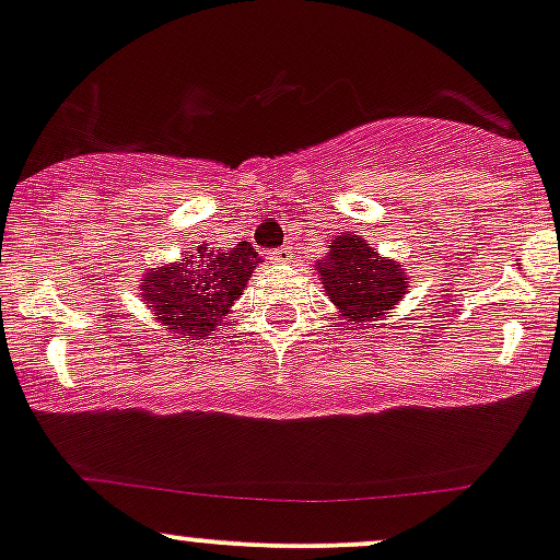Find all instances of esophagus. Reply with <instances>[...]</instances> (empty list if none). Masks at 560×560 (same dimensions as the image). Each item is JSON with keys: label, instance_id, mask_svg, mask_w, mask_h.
<instances>
[{"label": "esophagus", "instance_id": "34e87169", "mask_svg": "<svg viewBox=\"0 0 560 560\" xmlns=\"http://www.w3.org/2000/svg\"><path fill=\"white\" fill-rule=\"evenodd\" d=\"M269 258H272V261H291V258H293V250H291V248H285V245H282V248H275L272 254H269Z\"/></svg>", "mask_w": 560, "mask_h": 560}]
</instances>
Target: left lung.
<instances>
[{
	"label": "left lung",
	"instance_id": "1",
	"mask_svg": "<svg viewBox=\"0 0 560 560\" xmlns=\"http://www.w3.org/2000/svg\"><path fill=\"white\" fill-rule=\"evenodd\" d=\"M323 285L345 320L371 323L387 315L406 293V272L398 261L384 258L360 234H339L320 267Z\"/></svg>",
	"mask_w": 560,
	"mask_h": 560
}]
</instances>
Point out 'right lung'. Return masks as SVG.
I'll return each mask as SVG.
<instances>
[{
	"mask_svg": "<svg viewBox=\"0 0 560 560\" xmlns=\"http://www.w3.org/2000/svg\"><path fill=\"white\" fill-rule=\"evenodd\" d=\"M261 261L250 243H237L230 250H210L206 245L176 264L147 275L141 291L143 302L154 310L158 320L178 339L210 336L234 299L243 296L245 282Z\"/></svg>",
	"mask_w": 560,
	"mask_h": 560,
	"instance_id": "add662e5",
	"label": "right lung"
}]
</instances>
